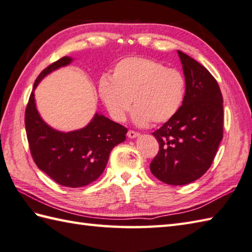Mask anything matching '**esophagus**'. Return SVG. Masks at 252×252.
<instances>
[{
	"label": "esophagus",
	"mask_w": 252,
	"mask_h": 252,
	"mask_svg": "<svg viewBox=\"0 0 252 252\" xmlns=\"http://www.w3.org/2000/svg\"><path fill=\"white\" fill-rule=\"evenodd\" d=\"M138 135H140V133L136 132V131L130 130L129 132H127V137H130V138H135V137H137Z\"/></svg>",
	"instance_id": "esophagus-1"
}]
</instances>
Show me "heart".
<instances>
[{
  "label": "heart",
  "instance_id": "b5f03b06",
  "mask_svg": "<svg viewBox=\"0 0 252 252\" xmlns=\"http://www.w3.org/2000/svg\"><path fill=\"white\" fill-rule=\"evenodd\" d=\"M186 82L179 70L147 57H126L98 81V95L115 121L122 122L135 107L137 126L160 125L178 114L185 98Z\"/></svg>",
  "mask_w": 252,
  "mask_h": 252
}]
</instances>
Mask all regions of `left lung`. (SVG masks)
Listing matches in <instances>:
<instances>
[{
    "label": "left lung",
    "mask_w": 252,
    "mask_h": 252,
    "mask_svg": "<svg viewBox=\"0 0 252 252\" xmlns=\"http://www.w3.org/2000/svg\"><path fill=\"white\" fill-rule=\"evenodd\" d=\"M178 53L186 82L183 105L153 133L159 152L151 171L169 185H185L201 178L223 138V97L217 80L201 63Z\"/></svg>",
    "instance_id": "1"
}]
</instances>
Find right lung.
<instances>
[{"instance_id": "right-lung-1", "label": "right lung", "mask_w": 252, "mask_h": 252, "mask_svg": "<svg viewBox=\"0 0 252 252\" xmlns=\"http://www.w3.org/2000/svg\"><path fill=\"white\" fill-rule=\"evenodd\" d=\"M71 61L63 56L39 74L27 104L25 126L31 156L37 168L57 184L77 189L99 178L112 148L126 141L127 129L98 114L83 129L68 133L52 129L42 120L33 91L46 74L69 65Z\"/></svg>"}]
</instances>
